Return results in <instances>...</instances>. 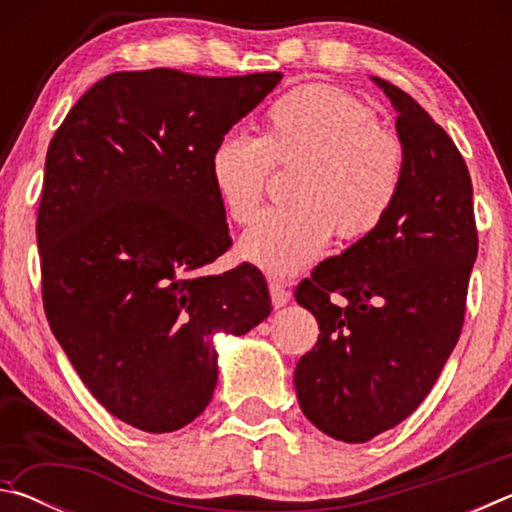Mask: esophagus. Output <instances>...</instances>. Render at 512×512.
Here are the masks:
<instances>
[{
	"mask_svg": "<svg viewBox=\"0 0 512 512\" xmlns=\"http://www.w3.org/2000/svg\"><path fill=\"white\" fill-rule=\"evenodd\" d=\"M268 291H271V302H273V307L275 309H280V307H284L287 305V302L291 300V291L284 287L282 282H271L268 284Z\"/></svg>",
	"mask_w": 512,
	"mask_h": 512,
	"instance_id": "1",
	"label": "esophagus"
}]
</instances>
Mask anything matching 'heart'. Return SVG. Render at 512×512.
<instances>
[{
  "instance_id": "b5f03b06",
  "label": "heart",
  "mask_w": 512,
  "mask_h": 512,
  "mask_svg": "<svg viewBox=\"0 0 512 512\" xmlns=\"http://www.w3.org/2000/svg\"><path fill=\"white\" fill-rule=\"evenodd\" d=\"M293 173L296 203L271 207L239 241V253L287 277L323 255L329 239L375 232L400 198L404 149L366 103L329 85L296 88L268 106L262 135L230 131L210 153V178L235 223L253 221L273 164Z\"/></svg>"
}]
</instances>
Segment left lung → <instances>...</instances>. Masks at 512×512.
Instances as JSON below:
<instances>
[{"mask_svg":"<svg viewBox=\"0 0 512 512\" xmlns=\"http://www.w3.org/2000/svg\"><path fill=\"white\" fill-rule=\"evenodd\" d=\"M397 112L404 185L386 221L296 289L318 320L293 384L311 424L366 443L418 409L461 336L479 250L463 155L418 101L372 76Z\"/></svg>","mask_w":512,"mask_h":512,"instance_id":"obj_1","label":"left lung"}]
</instances>
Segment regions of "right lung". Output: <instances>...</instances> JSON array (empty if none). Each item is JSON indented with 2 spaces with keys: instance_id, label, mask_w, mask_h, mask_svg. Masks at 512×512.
I'll list each match as a JSON object with an SVG mask.
<instances>
[{
  "instance_id": "1",
  "label": "right lung",
  "mask_w": 512,
  "mask_h": 512,
  "mask_svg": "<svg viewBox=\"0 0 512 512\" xmlns=\"http://www.w3.org/2000/svg\"><path fill=\"white\" fill-rule=\"evenodd\" d=\"M280 79L115 72L49 142L36 223L45 314L88 391L135 429L198 418L219 377L214 336L271 314L255 266L205 268L232 244L210 153Z\"/></svg>"
}]
</instances>
